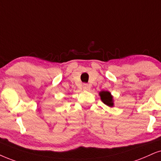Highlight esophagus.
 Segmentation results:
<instances>
[{
  "label": "esophagus",
  "instance_id": "34e87169",
  "mask_svg": "<svg viewBox=\"0 0 161 161\" xmlns=\"http://www.w3.org/2000/svg\"><path fill=\"white\" fill-rule=\"evenodd\" d=\"M82 88L84 91H87L89 90V88H90V86H89L88 84H86V83H84L82 85Z\"/></svg>",
  "mask_w": 161,
  "mask_h": 161
}]
</instances>
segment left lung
I'll list each match as a JSON object with an SVG mask.
<instances>
[{
    "label": "left lung",
    "instance_id": "obj_1",
    "mask_svg": "<svg viewBox=\"0 0 161 161\" xmlns=\"http://www.w3.org/2000/svg\"><path fill=\"white\" fill-rule=\"evenodd\" d=\"M99 95L101 97V99L105 105H108L110 107H112L114 105L113 103V99H112V96L111 95V93L108 91H101L99 93Z\"/></svg>",
    "mask_w": 161,
    "mask_h": 161
}]
</instances>
